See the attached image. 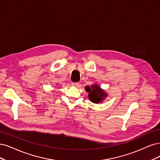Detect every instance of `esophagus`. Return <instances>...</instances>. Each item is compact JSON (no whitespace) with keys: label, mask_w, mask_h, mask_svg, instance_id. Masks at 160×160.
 I'll return each mask as SVG.
<instances>
[{"label":"esophagus","mask_w":160,"mask_h":160,"mask_svg":"<svg viewBox=\"0 0 160 160\" xmlns=\"http://www.w3.org/2000/svg\"><path fill=\"white\" fill-rule=\"evenodd\" d=\"M78 85H79L78 82H72V86H74V87H77Z\"/></svg>","instance_id":"1"}]
</instances>
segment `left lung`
I'll return each mask as SVG.
<instances>
[{
  "mask_svg": "<svg viewBox=\"0 0 160 160\" xmlns=\"http://www.w3.org/2000/svg\"><path fill=\"white\" fill-rule=\"evenodd\" d=\"M85 90L87 92L89 93L88 98L94 103H102L105 98L108 96V94L104 92L103 90L101 89V88L98 84L92 85L90 87L86 86Z\"/></svg>",
  "mask_w": 160,
  "mask_h": 160,
  "instance_id": "1",
  "label": "left lung"
}]
</instances>
